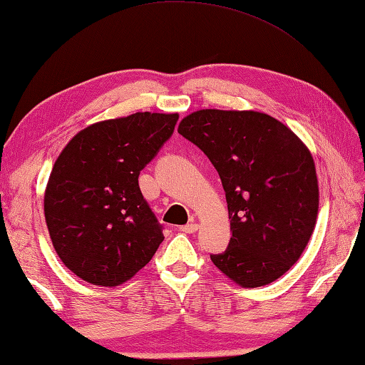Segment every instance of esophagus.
Segmentation results:
<instances>
[{"label": "esophagus", "mask_w": 365, "mask_h": 365, "mask_svg": "<svg viewBox=\"0 0 365 365\" xmlns=\"http://www.w3.org/2000/svg\"><path fill=\"white\" fill-rule=\"evenodd\" d=\"M197 228H200V225H197L196 222H191V224H187V225L180 227V232H183V233H195Z\"/></svg>", "instance_id": "esophagus-1"}]
</instances>
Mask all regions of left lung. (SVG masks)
<instances>
[{
    "instance_id": "1",
    "label": "left lung",
    "mask_w": 365,
    "mask_h": 365,
    "mask_svg": "<svg viewBox=\"0 0 365 365\" xmlns=\"http://www.w3.org/2000/svg\"><path fill=\"white\" fill-rule=\"evenodd\" d=\"M178 133L219 172L225 190L230 245L211 259L243 288L269 285L306 250L319 214L312 154L285 123L257 110L201 109Z\"/></svg>"
}]
</instances>
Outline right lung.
<instances>
[{"instance_id":"add662e5","label":"right lung","mask_w":365,"mask_h":365,"mask_svg":"<svg viewBox=\"0 0 365 365\" xmlns=\"http://www.w3.org/2000/svg\"><path fill=\"white\" fill-rule=\"evenodd\" d=\"M178 114L135 113L85 127L56 159L45 190L54 250L78 279L130 280L163 243L138 175L174 133Z\"/></svg>"}]
</instances>
